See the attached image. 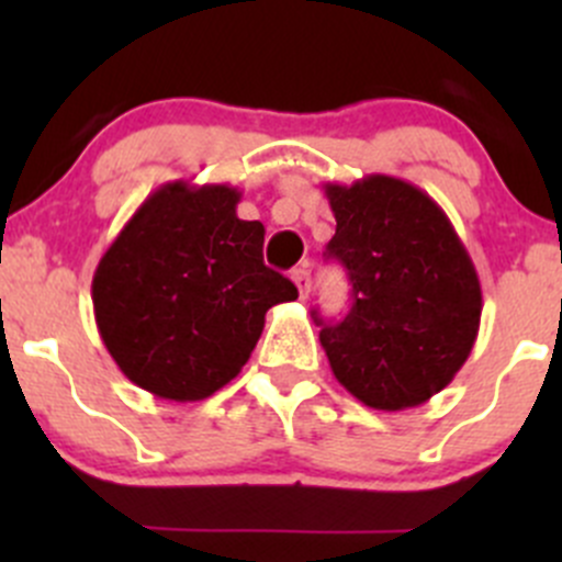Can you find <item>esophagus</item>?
Returning a JSON list of instances; mask_svg holds the SVG:
<instances>
[{
    "label": "esophagus",
    "mask_w": 562,
    "mask_h": 562,
    "mask_svg": "<svg viewBox=\"0 0 562 562\" xmlns=\"http://www.w3.org/2000/svg\"><path fill=\"white\" fill-rule=\"evenodd\" d=\"M293 282H296L299 288V296H307L310 288H313V277H310V266H302V269L293 271Z\"/></svg>",
    "instance_id": "esophagus-1"
}]
</instances>
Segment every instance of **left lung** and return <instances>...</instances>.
<instances>
[{
  "mask_svg": "<svg viewBox=\"0 0 562 562\" xmlns=\"http://www.w3.org/2000/svg\"><path fill=\"white\" fill-rule=\"evenodd\" d=\"M337 220L353 304L321 326L334 378L375 411H405L443 391L473 350L481 282L443 209L411 181L372 173L323 187Z\"/></svg>",
  "mask_w": 562,
  "mask_h": 562,
  "instance_id": "obj_1",
  "label": "left lung"
}]
</instances>
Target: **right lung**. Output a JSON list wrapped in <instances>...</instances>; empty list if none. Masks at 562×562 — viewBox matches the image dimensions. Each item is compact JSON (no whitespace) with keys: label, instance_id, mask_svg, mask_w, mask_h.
<instances>
[{"label":"right lung","instance_id":"add662e5","mask_svg":"<svg viewBox=\"0 0 562 562\" xmlns=\"http://www.w3.org/2000/svg\"><path fill=\"white\" fill-rule=\"evenodd\" d=\"M228 184L168 181L100 258L94 321L119 370L144 391L198 402L234 381L274 304L296 285L263 263L266 228L236 217Z\"/></svg>","mask_w":562,"mask_h":562}]
</instances>
